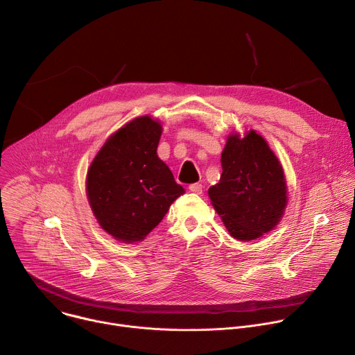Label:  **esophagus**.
Masks as SVG:
<instances>
[{
  "label": "esophagus",
  "mask_w": 355,
  "mask_h": 355,
  "mask_svg": "<svg viewBox=\"0 0 355 355\" xmlns=\"http://www.w3.org/2000/svg\"><path fill=\"white\" fill-rule=\"evenodd\" d=\"M202 187L200 184H192V185H189V191L191 192H193V193H198V195H200L202 193Z\"/></svg>",
  "instance_id": "1"
}]
</instances>
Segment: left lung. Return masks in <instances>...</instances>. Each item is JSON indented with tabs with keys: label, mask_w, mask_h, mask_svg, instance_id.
<instances>
[{
	"label": "left lung",
	"mask_w": 355,
	"mask_h": 355,
	"mask_svg": "<svg viewBox=\"0 0 355 355\" xmlns=\"http://www.w3.org/2000/svg\"><path fill=\"white\" fill-rule=\"evenodd\" d=\"M222 175L208 195L229 234L250 241L271 232L288 205L282 164L267 140L250 129L227 136L222 151Z\"/></svg>",
	"instance_id": "1"
}]
</instances>
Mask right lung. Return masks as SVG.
Returning <instances> with one entry per match:
<instances>
[{
  "label": "right lung",
  "instance_id": "add662e5",
  "mask_svg": "<svg viewBox=\"0 0 355 355\" xmlns=\"http://www.w3.org/2000/svg\"><path fill=\"white\" fill-rule=\"evenodd\" d=\"M163 126L150 115L112 133L87 171L85 191L99 226L122 243L141 241L184 193L159 159Z\"/></svg>",
  "mask_w": 355,
  "mask_h": 355
}]
</instances>
